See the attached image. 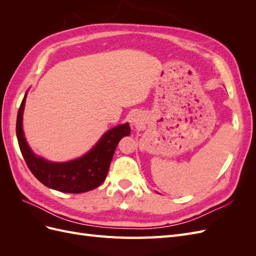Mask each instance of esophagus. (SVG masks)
Returning a JSON list of instances; mask_svg holds the SVG:
<instances>
[{
    "mask_svg": "<svg viewBox=\"0 0 256 256\" xmlns=\"http://www.w3.org/2000/svg\"><path fill=\"white\" fill-rule=\"evenodd\" d=\"M138 115H136V114H134L132 116H131V118H130V122H132V125H136V124L138 122Z\"/></svg>",
    "mask_w": 256,
    "mask_h": 256,
    "instance_id": "obj_1",
    "label": "esophagus"
}]
</instances>
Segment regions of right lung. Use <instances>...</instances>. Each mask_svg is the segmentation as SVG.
I'll return each instance as SVG.
<instances>
[{
    "mask_svg": "<svg viewBox=\"0 0 256 256\" xmlns=\"http://www.w3.org/2000/svg\"><path fill=\"white\" fill-rule=\"evenodd\" d=\"M26 98V94L18 111L16 134L22 156L33 175L47 187L66 193L88 192L102 184L109 171L116 146L122 138L130 134L129 124L106 131L99 142L83 157L64 164H54L37 157L26 141L22 130Z\"/></svg>",
    "mask_w": 256,
    "mask_h": 256,
    "instance_id": "obj_1",
    "label": "right lung"
}]
</instances>
